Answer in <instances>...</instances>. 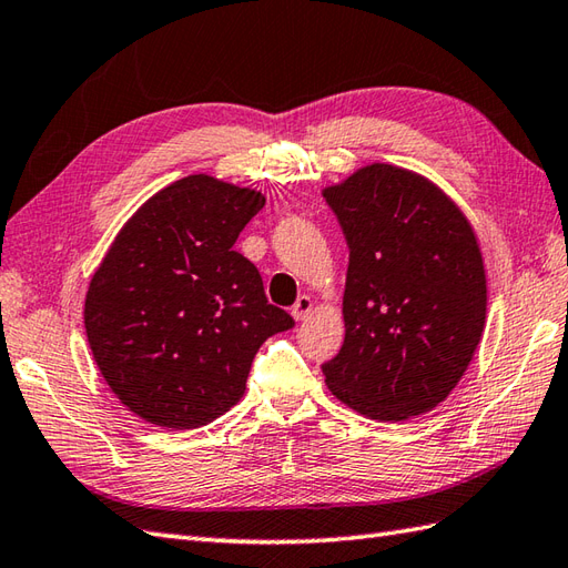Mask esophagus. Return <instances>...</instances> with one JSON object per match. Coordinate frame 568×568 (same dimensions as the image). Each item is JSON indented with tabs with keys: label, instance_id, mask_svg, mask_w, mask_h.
<instances>
[{
	"label": "esophagus",
	"instance_id": "1",
	"mask_svg": "<svg viewBox=\"0 0 568 568\" xmlns=\"http://www.w3.org/2000/svg\"><path fill=\"white\" fill-rule=\"evenodd\" d=\"M312 307H314L312 297H307V295H300V297H297V302L293 305V310H290V314H293L297 322H305L307 316L312 314Z\"/></svg>",
	"mask_w": 568,
	"mask_h": 568
}]
</instances>
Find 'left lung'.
Instances as JSON below:
<instances>
[{
	"label": "left lung",
	"instance_id": "obj_1",
	"mask_svg": "<svg viewBox=\"0 0 568 568\" xmlns=\"http://www.w3.org/2000/svg\"><path fill=\"white\" fill-rule=\"evenodd\" d=\"M348 244L344 346L322 365L355 412L404 420L438 406L465 375L486 320L471 224L438 186L371 164L324 189Z\"/></svg>",
	"mask_w": 568,
	"mask_h": 568
}]
</instances>
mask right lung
<instances>
[{
    "label": "right lung",
    "mask_w": 568,
    "mask_h": 568,
    "mask_svg": "<svg viewBox=\"0 0 568 568\" xmlns=\"http://www.w3.org/2000/svg\"><path fill=\"white\" fill-rule=\"evenodd\" d=\"M263 203L213 176L181 179L125 222L91 278V353L115 397L150 424L183 430L230 412L263 341L295 326L234 252Z\"/></svg>",
    "instance_id": "1"
}]
</instances>
